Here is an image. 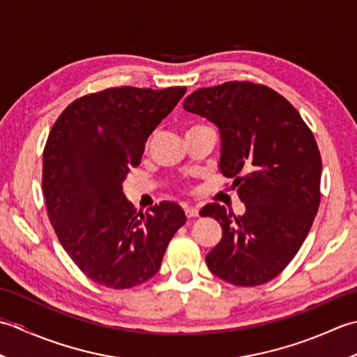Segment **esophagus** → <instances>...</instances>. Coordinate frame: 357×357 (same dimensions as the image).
I'll use <instances>...</instances> for the list:
<instances>
[{
	"mask_svg": "<svg viewBox=\"0 0 357 357\" xmlns=\"http://www.w3.org/2000/svg\"><path fill=\"white\" fill-rule=\"evenodd\" d=\"M184 211H185V216L188 219L196 218V216L199 215V208L195 207V206H188V204H185V206H184Z\"/></svg>",
	"mask_w": 357,
	"mask_h": 357,
	"instance_id": "34e87169",
	"label": "esophagus"
}]
</instances>
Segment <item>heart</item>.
Instances as JSON below:
<instances>
[{
	"label": "heart",
	"instance_id": "obj_1",
	"mask_svg": "<svg viewBox=\"0 0 357 357\" xmlns=\"http://www.w3.org/2000/svg\"><path fill=\"white\" fill-rule=\"evenodd\" d=\"M201 126H204V124H193V126H190L187 128V130H192V128H195V127H201Z\"/></svg>",
	"mask_w": 357,
	"mask_h": 357
}]
</instances>
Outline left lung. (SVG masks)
<instances>
[{
	"mask_svg": "<svg viewBox=\"0 0 357 357\" xmlns=\"http://www.w3.org/2000/svg\"><path fill=\"white\" fill-rule=\"evenodd\" d=\"M184 109L219 127V167L245 204L242 216L216 202L201 210L222 227V239L206 256L208 268L233 285L268 282L299 252L319 208L314 135L282 95L250 81L195 90Z\"/></svg>",
	"mask_w": 357,
	"mask_h": 357,
	"instance_id": "obj_1",
	"label": "left lung"
}]
</instances>
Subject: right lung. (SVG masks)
I'll return each mask as SVG.
<instances>
[{
	"mask_svg": "<svg viewBox=\"0 0 357 357\" xmlns=\"http://www.w3.org/2000/svg\"><path fill=\"white\" fill-rule=\"evenodd\" d=\"M110 87L70 102L43 151V195L58 241L93 282L126 290L153 278L183 208L161 202L136 211L123 183L138 167L146 141L185 93Z\"/></svg>",
	"mask_w": 357,
	"mask_h": 357,
	"instance_id": "add662e5",
	"label": "right lung"
}]
</instances>
